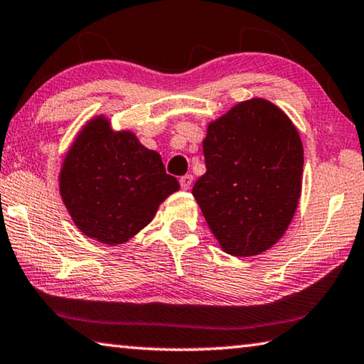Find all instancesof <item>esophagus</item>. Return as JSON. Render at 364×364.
<instances>
[{"instance_id": "1", "label": "esophagus", "mask_w": 364, "mask_h": 364, "mask_svg": "<svg viewBox=\"0 0 364 364\" xmlns=\"http://www.w3.org/2000/svg\"><path fill=\"white\" fill-rule=\"evenodd\" d=\"M180 184H181V188L184 189V191H188V189L191 188V184H193V175L181 176L180 178Z\"/></svg>"}]
</instances>
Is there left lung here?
Instances as JSON below:
<instances>
[{
  "label": "left lung",
  "mask_w": 364,
  "mask_h": 364,
  "mask_svg": "<svg viewBox=\"0 0 364 364\" xmlns=\"http://www.w3.org/2000/svg\"><path fill=\"white\" fill-rule=\"evenodd\" d=\"M207 171L193 196L228 255L272 247L295 215L303 180V144L291 119L265 99L238 103L207 126Z\"/></svg>",
  "instance_id": "8db88e82"
}]
</instances>
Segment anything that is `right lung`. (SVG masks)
<instances>
[{"instance_id": "obj_1", "label": "right lung", "mask_w": 364, "mask_h": 364, "mask_svg": "<svg viewBox=\"0 0 364 364\" xmlns=\"http://www.w3.org/2000/svg\"><path fill=\"white\" fill-rule=\"evenodd\" d=\"M60 194L76 227L99 243L124 245L152 222L180 189L159 152L132 131H114L107 117L82 126L63 160Z\"/></svg>"}]
</instances>
